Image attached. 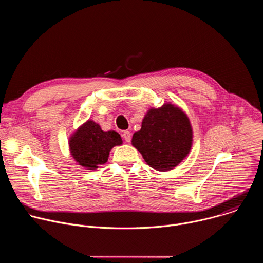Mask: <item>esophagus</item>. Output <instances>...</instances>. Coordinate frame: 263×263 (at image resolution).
<instances>
[{
	"instance_id": "esophagus-1",
	"label": "esophagus",
	"mask_w": 263,
	"mask_h": 263,
	"mask_svg": "<svg viewBox=\"0 0 263 263\" xmlns=\"http://www.w3.org/2000/svg\"><path fill=\"white\" fill-rule=\"evenodd\" d=\"M123 138L126 142H130L131 140V133L129 131H124L123 132Z\"/></svg>"
}]
</instances>
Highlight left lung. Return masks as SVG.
I'll use <instances>...</instances> for the list:
<instances>
[{
    "mask_svg": "<svg viewBox=\"0 0 263 263\" xmlns=\"http://www.w3.org/2000/svg\"><path fill=\"white\" fill-rule=\"evenodd\" d=\"M132 145L151 167L171 171L191 152L193 128L190 119L171 103L148 109L141 129L133 134Z\"/></svg>",
    "mask_w": 263,
    "mask_h": 263,
    "instance_id": "left-lung-1",
    "label": "left lung"
}]
</instances>
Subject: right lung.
<instances>
[{
    "label": "right lung",
    "mask_w": 263,
    "mask_h": 263,
    "mask_svg": "<svg viewBox=\"0 0 263 263\" xmlns=\"http://www.w3.org/2000/svg\"><path fill=\"white\" fill-rule=\"evenodd\" d=\"M123 143L116 131H103L99 124L88 120L69 137L72 158L86 170H96L107 162L111 148Z\"/></svg>",
    "instance_id": "right-lung-1"
}]
</instances>
